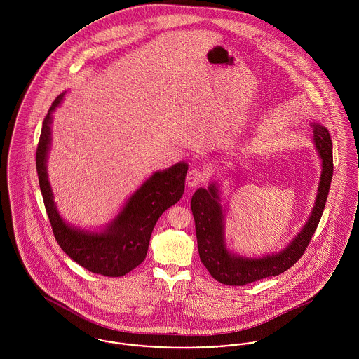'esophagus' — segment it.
I'll use <instances>...</instances> for the list:
<instances>
[{
  "label": "esophagus",
  "mask_w": 359,
  "mask_h": 359,
  "mask_svg": "<svg viewBox=\"0 0 359 359\" xmlns=\"http://www.w3.org/2000/svg\"><path fill=\"white\" fill-rule=\"evenodd\" d=\"M205 180H207V174L203 170H199V168H192L187 174L188 187H198V185L203 184Z\"/></svg>",
  "instance_id": "1"
}]
</instances>
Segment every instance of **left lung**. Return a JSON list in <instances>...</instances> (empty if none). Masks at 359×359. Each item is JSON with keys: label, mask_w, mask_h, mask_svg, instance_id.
Returning <instances> with one entry per match:
<instances>
[{"label": "left lung", "mask_w": 359, "mask_h": 359, "mask_svg": "<svg viewBox=\"0 0 359 359\" xmlns=\"http://www.w3.org/2000/svg\"><path fill=\"white\" fill-rule=\"evenodd\" d=\"M313 141L322 158V174L315 205L299 236L280 253L262 258H243L231 255L224 241V215L215 184L199 188L192 196V212L196 226L199 256L210 275L229 286H243L259 279L276 276L294 265L307 250L311 238L320 221L333 177L332 140L326 127L312 124Z\"/></svg>", "instance_id": "8db88e82"}]
</instances>
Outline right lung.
Segmentation results:
<instances>
[{"label": "right lung", "instance_id": "right-lung-1", "mask_svg": "<svg viewBox=\"0 0 359 359\" xmlns=\"http://www.w3.org/2000/svg\"><path fill=\"white\" fill-rule=\"evenodd\" d=\"M62 98L63 94L52 102L43 121L36 152L40 189L53 236L60 249L83 268L103 276H123L145 259L158 217L181 199L188 164L182 161L154 172L128 199L104 232L91 233L69 226L56 211L46 165L51 142V114Z\"/></svg>", "mask_w": 359, "mask_h": 359}]
</instances>
